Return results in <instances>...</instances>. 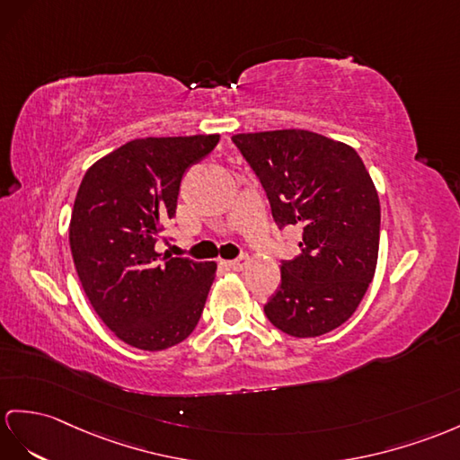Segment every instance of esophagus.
Here are the masks:
<instances>
[{"label":"esophagus","instance_id":"1","mask_svg":"<svg viewBox=\"0 0 460 460\" xmlns=\"http://www.w3.org/2000/svg\"><path fill=\"white\" fill-rule=\"evenodd\" d=\"M248 265H250V257L248 255H242V257H238V260L228 261V267L234 269V271H243V269L248 267Z\"/></svg>","mask_w":460,"mask_h":460}]
</instances>
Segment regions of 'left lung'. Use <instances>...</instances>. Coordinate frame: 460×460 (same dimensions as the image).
Listing matches in <instances>:
<instances>
[{
    "mask_svg": "<svg viewBox=\"0 0 460 460\" xmlns=\"http://www.w3.org/2000/svg\"><path fill=\"white\" fill-rule=\"evenodd\" d=\"M279 228H302V253L281 265L265 316L293 338H318L353 316L378 260L380 203L349 144L302 128L234 134Z\"/></svg>",
    "mask_w": 460,
    "mask_h": 460,
    "instance_id": "obj_1",
    "label": "left lung"
}]
</instances>
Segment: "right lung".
Returning a JSON list of instances; mask_svg holds the SVG:
<instances>
[{
  "label": "right lung",
  "instance_id": "obj_1",
  "mask_svg": "<svg viewBox=\"0 0 460 460\" xmlns=\"http://www.w3.org/2000/svg\"><path fill=\"white\" fill-rule=\"evenodd\" d=\"M218 134L137 138L97 160L77 189L70 250L85 296L120 341L162 351L191 335L203 314L215 261L154 250L175 217L185 170Z\"/></svg>",
  "mask_w": 460,
  "mask_h": 460
}]
</instances>
